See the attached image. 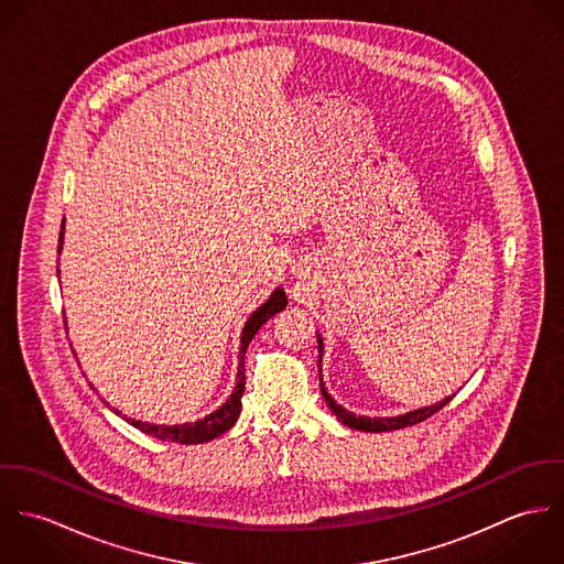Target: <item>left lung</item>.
Returning <instances> with one entry per match:
<instances>
[{"mask_svg":"<svg viewBox=\"0 0 564 564\" xmlns=\"http://www.w3.org/2000/svg\"><path fill=\"white\" fill-rule=\"evenodd\" d=\"M317 345H319V371H322V351H323V338L322 334H317ZM322 382V395L325 403L329 405V410L336 414V419L340 423H345L347 427L351 430H358V432H391V430H402L408 425H414V423H421L425 421L427 416H432L434 412H438L445 403L449 402L452 398H445L443 402L432 403V405H423V408H416V410H410V412H403L398 416H360V414H354L349 412L347 408H343L340 403L334 402V398L327 393L325 384H323V378H319Z\"/></svg>","mask_w":564,"mask_h":564,"instance_id":"left-lung-1","label":"left lung"}]
</instances>
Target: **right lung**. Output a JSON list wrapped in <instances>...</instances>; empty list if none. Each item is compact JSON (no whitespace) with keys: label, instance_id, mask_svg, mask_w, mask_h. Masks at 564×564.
<instances>
[{"label":"right lung","instance_id":"add662e5","mask_svg":"<svg viewBox=\"0 0 564 564\" xmlns=\"http://www.w3.org/2000/svg\"><path fill=\"white\" fill-rule=\"evenodd\" d=\"M63 239H65V221H63V228H61V241H58V253L63 251ZM61 273V269H58ZM289 304L286 300V293L282 286L273 289V293L264 300V304H260L251 315L249 319L242 325L241 332V347H239V367H237V384H235V391L232 395L221 403L215 412L206 414L204 419H197L195 423H180V425H156V423H148V421H139V419H126L130 425H134L137 430L154 436V438H161V441H171V443H182V445H197V443H208L217 436H221L224 432H228L239 414H241V398L242 391H245V351H247V345L251 343V338L256 336V332L269 322L273 315H278L280 311H284ZM93 387V384H90ZM115 414H121L117 408H110Z\"/></svg>","mask_w":564,"mask_h":564}]
</instances>
